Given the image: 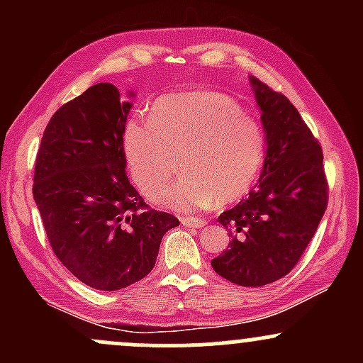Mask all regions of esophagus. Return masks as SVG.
I'll return each mask as SVG.
<instances>
[{
  "label": "esophagus",
  "mask_w": 363,
  "mask_h": 363,
  "mask_svg": "<svg viewBox=\"0 0 363 363\" xmlns=\"http://www.w3.org/2000/svg\"><path fill=\"white\" fill-rule=\"evenodd\" d=\"M181 223L187 228H199V227H203L206 222L201 218H196V216H181Z\"/></svg>",
  "instance_id": "1"
}]
</instances>
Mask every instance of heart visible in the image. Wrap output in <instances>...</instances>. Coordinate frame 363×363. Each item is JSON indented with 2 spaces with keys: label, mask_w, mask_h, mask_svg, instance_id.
Returning <instances> with one entry per match:
<instances>
[{
  "label": "heart",
  "mask_w": 363,
  "mask_h": 363,
  "mask_svg": "<svg viewBox=\"0 0 363 363\" xmlns=\"http://www.w3.org/2000/svg\"><path fill=\"white\" fill-rule=\"evenodd\" d=\"M133 181L150 199L177 211L232 203L251 189L262 167L261 124L220 91H181L157 99L148 123L128 121L121 138ZM179 158L182 176L168 188ZM166 191H164L163 189Z\"/></svg>",
  "instance_id": "heart-1"
}]
</instances>
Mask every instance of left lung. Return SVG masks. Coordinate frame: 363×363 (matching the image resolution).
<instances>
[{"label":"left lung","mask_w":363,"mask_h":363,"mask_svg":"<svg viewBox=\"0 0 363 363\" xmlns=\"http://www.w3.org/2000/svg\"><path fill=\"white\" fill-rule=\"evenodd\" d=\"M266 138L259 181L245 199L223 211L228 249L211 259L225 280L262 286L291 272L328 206L323 150L283 94L249 77Z\"/></svg>","instance_id":"8db88e82"}]
</instances>
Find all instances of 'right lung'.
Segmentation results:
<instances>
[{"mask_svg":"<svg viewBox=\"0 0 363 363\" xmlns=\"http://www.w3.org/2000/svg\"><path fill=\"white\" fill-rule=\"evenodd\" d=\"M131 107L114 85L97 83L54 112L37 152L32 191L49 244L95 290L147 277L162 237L179 225L152 210L126 176L121 138Z\"/></svg>","mask_w":363,"mask_h":363,"instance_id":"add662e5","label":"right lung"}]
</instances>
